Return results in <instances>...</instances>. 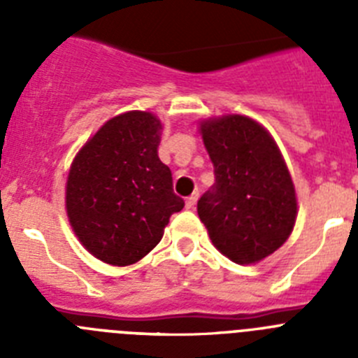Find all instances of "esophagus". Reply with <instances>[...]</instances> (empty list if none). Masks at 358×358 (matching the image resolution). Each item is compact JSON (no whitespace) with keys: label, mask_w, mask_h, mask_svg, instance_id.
<instances>
[{"label":"esophagus","mask_w":358,"mask_h":358,"mask_svg":"<svg viewBox=\"0 0 358 358\" xmlns=\"http://www.w3.org/2000/svg\"><path fill=\"white\" fill-rule=\"evenodd\" d=\"M197 199H199V194H194L192 197L186 199V208H188V210H194L195 204H197Z\"/></svg>","instance_id":"34e87169"}]
</instances>
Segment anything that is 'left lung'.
Listing matches in <instances>:
<instances>
[{
    "label": "left lung",
    "instance_id": "1",
    "mask_svg": "<svg viewBox=\"0 0 358 358\" xmlns=\"http://www.w3.org/2000/svg\"><path fill=\"white\" fill-rule=\"evenodd\" d=\"M215 169V185L197 213L215 248L240 265L258 264L287 242L297 197L287 163L271 132L243 115L199 123Z\"/></svg>",
    "mask_w": 358,
    "mask_h": 358
}]
</instances>
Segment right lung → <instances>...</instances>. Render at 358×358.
Wrapping results in <instances>:
<instances>
[{
	"instance_id": "obj_1",
	"label": "right lung",
	"mask_w": 358,
	"mask_h": 358,
	"mask_svg": "<svg viewBox=\"0 0 358 358\" xmlns=\"http://www.w3.org/2000/svg\"><path fill=\"white\" fill-rule=\"evenodd\" d=\"M161 120L127 110L107 120L69 166L66 213L78 242L103 264L140 262L185 208L172 172L157 156Z\"/></svg>"
}]
</instances>
